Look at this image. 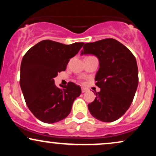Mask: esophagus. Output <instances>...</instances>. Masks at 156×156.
Returning a JSON list of instances; mask_svg holds the SVG:
<instances>
[{"label": "esophagus", "mask_w": 156, "mask_h": 156, "mask_svg": "<svg viewBox=\"0 0 156 156\" xmlns=\"http://www.w3.org/2000/svg\"><path fill=\"white\" fill-rule=\"evenodd\" d=\"M87 91V89H86V88H84V87H82L81 88V92H82V93H84V92H86Z\"/></svg>", "instance_id": "esophagus-1"}]
</instances>
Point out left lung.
<instances>
[{
	"label": "left lung",
	"mask_w": 156,
	"mask_h": 156,
	"mask_svg": "<svg viewBox=\"0 0 156 156\" xmlns=\"http://www.w3.org/2000/svg\"><path fill=\"white\" fill-rule=\"evenodd\" d=\"M87 54L98 57L100 67L94 80L101 91L88 105L89 112L102 122L117 120L129 108L137 89L135 56L124 44L111 38L86 43L80 55Z\"/></svg>",
	"instance_id": "obj_1"
}]
</instances>
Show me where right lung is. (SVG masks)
I'll list each match as a JSON object with an SVG mask.
<instances>
[{
  "instance_id": "right-lung-1",
  "label": "right lung",
  "mask_w": 156,
  "mask_h": 156,
  "mask_svg": "<svg viewBox=\"0 0 156 156\" xmlns=\"http://www.w3.org/2000/svg\"><path fill=\"white\" fill-rule=\"evenodd\" d=\"M83 44H64L42 40L23 56L20 84L28 108L40 121L54 123L70 113L81 89L73 82L67 86L60 85L62 88H58L53 78L65 70L69 59L78 53Z\"/></svg>"
}]
</instances>
